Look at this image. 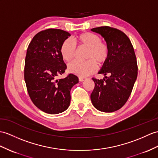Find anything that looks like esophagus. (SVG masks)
I'll list each match as a JSON object with an SVG mask.
<instances>
[{
	"instance_id": "esophagus-1",
	"label": "esophagus",
	"mask_w": 158,
	"mask_h": 158,
	"mask_svg": "<svg viewBox=\"0 0 158 158\" xmlns=\"http://www.w3.org/2000/svg\"><path fill=\"white\" fill-rule=\"evenodd\" d=\"M79 81L80 82H83V81H84V80H86V78H82V77H79Z\"/></svg>"
}]
</instances>
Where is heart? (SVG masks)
<instances>
[{
    "instance_id": "heart-1",
    "label": "heart",
    "mask_w": 158,
    "mask_h": 158,
    "mask_svg": "<svg viewBox=\"0 0 158 158\" xmlns=\"http://www.w3.org/2000/svg\"><path fill=\"white\" fill-rule=\"evenodd\" d=\"M75 42L80 48H86L85 61H73L68 65L70 72L80 77H86L94 73L97 70L98 64L102 66L108 61L110 49L106 42L101 41L98 35L85 32L78 35L75 38ZM60 53L64 60L70 61L74 58L76 48L74 43L65 40L60 47Z\"/></svg>"
}]
</instances>
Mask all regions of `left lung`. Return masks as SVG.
Instances as JSON below:
<instances>
[{"instance_id": "left-lung-1", "label": "left lung", "mask_w": 158, "mask_h": 158, "mask_svg": "<svg viewBox=\"0 0 158 158\" xmlns=\"http://www.w3.org/2000/svg\"><path fill=\"white\" fill-rule=\"evenodd\" d=\"M91 31L105 39L109 47L110 56L98 72L105 78H92L95 86L90 99L97 110L112 113L125 105L132 92L138 70L135 53L129 37L121 31L109 26ZM107 75L109 76L106 77Z\"/></svg>"}]
</instances>
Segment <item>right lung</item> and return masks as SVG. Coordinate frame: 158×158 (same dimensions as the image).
<instances>
[{"mask_svg":"<svg viewBox=\"0 0 158 158\" xmlns=\"http://www.w3.org/2000/svg\"><path fill=\"white\" fill-rule=\"evenodd\" d=\"M70 34L64 30L48 29L37 33L27 50L24 78L28 94L38 109L48 114L66 110L70 104V90L78 82L76 75L56 78L67 68L60 47Z\"/></svg>","mask_w":158,"mask_h":158,"instance_id":"obj_1","label":"right lung"}]
</instances>
